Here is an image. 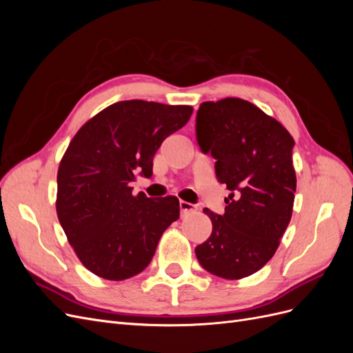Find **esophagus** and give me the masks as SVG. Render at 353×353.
Segmentation results:
<instances>
[{
    "instance_id": "34e87169",
    "label": "esophagus",
    "mask_w": 353,
    "mask_h": 353,
    "mask_svg": "<svg viewBox=\"0 0 353 353\" xmlns=\"http://www.w3.org/2000/svg\"><path fill=\"white\" fill-rule=\"evenodd\" d=\"M179 209H181V213H188V212H193L196 210V205H193V203H188V201H179Z\"/></svg>"
}]
</instances>
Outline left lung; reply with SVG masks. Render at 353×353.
I'll list each match as a JSON object with an SVG mask.
<instances>
[{
    "label": "left lung",
    "mask_w": 353,
    "mask_h": 353,
    "mask_svg": "<svg viewBox=\"0 0 353 353\" xmlns=\"http://www.w3.org/2000/svg\"><path fill=\"white\" fill-rule=\"evenodd\" d=\"M196 140L231 191L225 213L203 212L210 237L196 248L199 263L225 280H240L268 262L290 222L296 193L293 137L254 104L223 99L200 104Z\"/></svg>",
    "instance_id": "obj_1"
}]
</instances>
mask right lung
<instances>
[{"label":"right lung","instance_id":"add662e5","mask_svg":"<svg viewBox=\"0 0 353 353\" xmlns=\"http://www.w3.org/2000/svg\"><path fill=\"white\" fill-rule=\"evenodd\" d=\"M193 108L130 100L109 105L73 137L57 174V216L85 268L122 281L152 262L163 231L179 218L174 196L132 194L135 174L150 178L153 157Z\"/></svg>","mask_w":353,"mask_h":353}]
</instances>
